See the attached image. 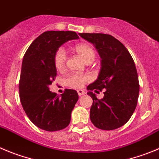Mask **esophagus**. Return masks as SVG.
I'll list each match as a JSON object with an SVG mask.
<instances>
[{
  "label": "esophagus",
  "mask_w": 159,
  "mask_h": 159,
  "mask_svg": "<svg viewBox=\"0 0 159 159\" xmlns=\"http://www.w3.org/2000/svg\"><path fill=\"white\" fill-rule=\"evenodd\" d=\"M77 92H78L79 96H82V95L85 94V91H84L83 90H77Z\"/></svg>",
  "instance_id": "34e87169"
}]
</instances>
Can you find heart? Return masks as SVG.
<instances>
[{
  "mask_svg": "<svg viewBox=\"0 0 159 159\" xmlns=\"http://www.w3.org/2000/svg\"><path fill=\"white\" fill-rule=\"evenodd\" d=\"M75 51L87 64L93 62L95 59V51L90 45L87 43H79L75 47ZM67 53L64 48H61L54 54V66L58 71H61L66 67ZM90 80V77L86 74H71L66 78V84L72 88H81Z\"/></svg>",
  "mask_w": 159,
  "mask_h": 159,
  "instance_id": "b5f03b06",
  "label": "heart"
}]
</instances>
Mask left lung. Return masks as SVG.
Masks as SVG:
<instances>
[{
  "mask_svg": "<svg viewBox=\"0 0 159 159\" xmlns=\"http://www.w3.org/2000/svg\"><path fill=\"white\" fill-rule=\"evenodd\" d=\"M93 43L101 58L98 79L87 87L93 99L90 118L97 128L112 130L123 126L135 111L139 96V81L132 56L114 37L104 33H79ZM105 89L99 100L91 90Z\"/></svg>",
  "mask_w": 159,
  "mask_h": 159,
  "instance_id": "left-lung-1",
  "label": "left lung"
}]
</instances>
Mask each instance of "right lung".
<instances>
[{"label": "right lung", "mask_w": 159, "mask_h": 159, "mask_svg": "<svg viewBox=\"0 0 159 159\" xmlns=\"http://www.w3.org/2000/svg\"><path fill=\"white\" fill-rule=\"evenodd\" d=\"M79 39L72 31H47L33 41L22 59L19 96L32 122L43 130L58 131L69 126L79 99L76 90L66 89L61 97L49 90L57 70L54 58L58 48Z\"/></svg>", "instance_id": "right-lung-1"}]
</instances>
